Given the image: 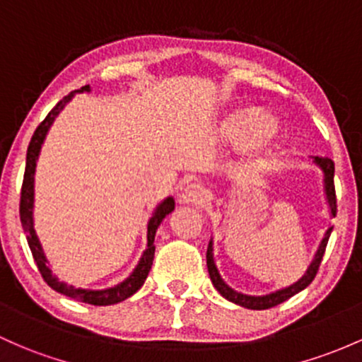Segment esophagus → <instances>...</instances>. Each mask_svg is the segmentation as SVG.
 <instances>
[{
	"label": "esophagus",
	"mask_w": 362,
	"mask_h": 362,
	"mask_svg": "<svg viewBox=\"0 0 362 362\" xmlns=\"http://www.w3.org/2000/svg\"><path fill=\"white\" fill-rule=\"evenodd\" d=\"M209 198V189L204 185H198V182H192V185L186 186L181 192V200L185 204H193V205H204Z\"/></svg>",
	"instance_id": "esophagus-1"
}]
</instances>
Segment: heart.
<instances>
[{
  "label": "heart",
  "instance_id": "heart-1",
  "mask_svg": "<svg viewBox=\"0 0 362 362\" xmlns=\"http://www.w3.org/2000/svg\"><path fill=\"white\" fill-rule=\"evenodd\" d=\"M223 129L229 139H245V145L254 155H264L274 145L279 124L271 114H257L255 108H240L224 120Z\"/></svg>",
  "mask_w": 362,
  "mask_h": 362
}]
</instances>
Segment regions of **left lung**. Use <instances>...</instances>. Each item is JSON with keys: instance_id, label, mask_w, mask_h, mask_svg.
Instances as JSON below:
<instances>
[{"instance_id": "obj_1", "label": "left lung", "mask_w": 362, "mask_h": 362, "mask_svg": "<svg viewBox=\"0 0 362 362\" xmlns=\"http://www.w3.org/2000/svg\"><path fill=\"white\" fill-rule=\"evenodd\" d=\"M314 162H316V164L322 169V173H325L326 197H328L329 209H332V216L335 217L337 216V193H335V181H333V176H335V164H333V160H329V158H320V157H314ZM332 229L333 228H329L328 231H326V236L322 238L320 250H317L316 257H314L313 264H310V267L307 269V273L302 276V278L298 279L295 285L288 286V288L276 291V293L264 295V297H250V295L238 293V291L229 288L226 283L221 279L219 273H217V267H216V264H214V259H212V242H211L207 248V267H209V274H211V279H212V285L216 286L217 291H219L224 298H228V300L235 302V304H238L242 307H247V309L262 310V309H271V307L281 304V302L288 300L290 297H293L295 293H298V291L304 290L305 286H309L310 283H313V279L316 278L317 271H320V266H321L322 255H325L326 245H328L329 233H332Z\"/></svg>"}]
</instances>
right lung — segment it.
Here are the masks:
<instances>
[{
  "instance_id": "add662e5",
  "label": "right lung",
  "mask_w": 362,
  "mask_h": 362,
  "mask_svg": "<svg viewBox=\"0 0 362 362\" xmlns=\"http://www.w3.org/2000/svg\"><path fill=\"white\" fill-rule=\"evenodd\" d=\"M89 86H84L77 91H88ZM76 95V91L69 93L67 96L58 102L55 107L49 110V114L46 115L45 120L36 127L34 131L33 138H30L29 148H27V160H25V173H24V181H22V192H21V223L22 228H24V233L27 236V243H29L30 252H33V257L36 260L37 269L42 276L46 283L52 286L53 290H57L58 293L67 295V297L74 298L77 302H84V304H91V305H112L117 304V302L126 300L127 297L136 293L145 283L146 276H148L151 264H153V254H155V233H157V228L160 226L162 221L165 219L167 214H170L174 211V200L173 198H167V200L162 202L160 205L155 211L153 217L150 219L148 223V248L143 254L141 260H139L138 267L134 269V273L122 281L120 285L114 286V288H107V290H83V288H74L71 285H65V283L58 281L55 276L52 274L49 267L46 266V257L42 254V248L40 245V240H37L36 231H34L33 226V202H34V170H36V160L37 155H40L41 145L45 141V136L48 133L49 126L53 124V120L58 114H60L62 108L65 107L69 102H71L72 96Z\"/></svg>"
}]
</instances>
